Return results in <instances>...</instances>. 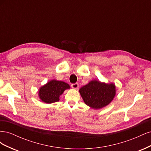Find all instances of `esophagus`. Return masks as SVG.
<instances>
[{"mask_svg":"<svg viewBox=\"0 0 151 151\" xmlns=\"http://www.w3.org/2000/svg\"><path fill=\"white\" fill-rule=\"evenodd\" d=\"M71 87L74 89H77L79 88V84L78 83H75V84H71Z\"/></svg>","mask_w":151,"mask_h":151,"instance_id":"obj_1","label":"esophagus"}]
</instances>
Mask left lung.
<instances>
[{"instance_id": "1", "label": "left lung", "mask_w": 151, "mask_h": 151, "mask_svg": "<svg viewBox=\"0 0 151 151\" xmlns=\"http://www.w3.org/2000/svg\"><path fill=\"white\" fill-rule=\"evenodd\" d=\"M79 91L86 105L98 109L106 106L113 101L116 95V86L113 83H106L94 79L81 88Z\"/></svg>"}]
</instances>
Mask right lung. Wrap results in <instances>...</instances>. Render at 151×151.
Masks as SVG:
<instances>
[{"instance_id": "obj_1", "label": "right lung", "mask_w": 151, "mask_h": 151, "mask_svg": "<svg viewBox=\"0 0 151 151\" xmlns=\"http://www.w3.org/2000/svg\"><path fill=\"white\" fill-rule=\"evenodd\" d=\"M70 88V86L65 82L52 79L40 87L38 90V96L45 103H53L58 101L63 92Z\"/></svg>"}]
</instances>
